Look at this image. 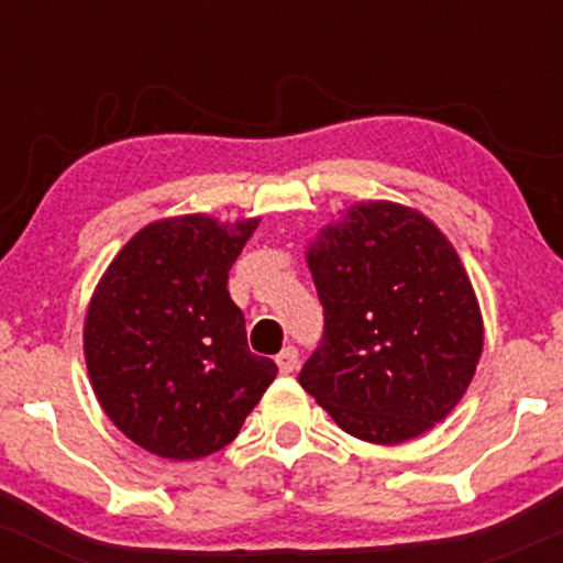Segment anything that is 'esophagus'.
Segmentation results:
<instances>
[{"label": "esophagus", "instance_id": "34e87169", "mask_svg": "<svg viewBox=\"0 0 563 563\" xmlns=\"http://www.w3.org/2000/svg\"><path fill=\"white\" fill-rule=\"evenodd\" d=\"M275 363L280 367V373H294L296 365H299V349L286 346L280 354H277Z\"/></svg>", "mask_w": 563, "mask_h": 563}]
</instances>
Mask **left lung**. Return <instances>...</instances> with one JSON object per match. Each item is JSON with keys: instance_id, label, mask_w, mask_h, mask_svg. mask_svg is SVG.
Wrapping results in <instances>:
<instances>
[{"instance_id": "obj_1", "label": "left lung", "mask_w": 563, "mask_h": 563, "mask_svg": "<svg viewBox=\"0 0 563 563\" xmlns=\"http://www.w3.org/2000/svg\"><path fill=\"white\" fill-rule=\"evenodd\" d=\"M322 339L299 384L346 434L412 439L461 402L482 354L474 288L448 238L405 206L367 200L309 243Z\"/></svg>"}]
</instances>
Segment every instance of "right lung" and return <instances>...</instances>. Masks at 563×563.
I'll return each mask as SVG.
<instances>
[{
	"label": "right lung",
	"mask_w": 563,
	"mask_h": 563,
	"mask_svg": "<svg viewBox=\"0 0 563 563\" xmlns=\"http://www.w3.org/2000/svg\"><path fill=\"white\" fill-rule=\"evenodd\" d=\"M260 219L203 214L147 224L102 275L84 354L102 410L140 448L172 461L222 450L277 365L249 349L228 277Z\"/></svg>",
	"instance_id": "add662e5"
}]
</instances>
